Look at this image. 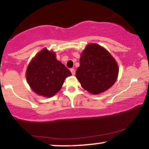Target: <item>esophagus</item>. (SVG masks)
<instances>
[{
  "instance_id": "esophagus-1",
  "label": "esophagus",
  "mask_w": 149,
  "mask_h": 149,
  "mask_svg": "<svg viewBox=\"0 0 149 149\" xmlns=\"http://www.w3.org/2000/svg\"><path fill=\"white\" fill-rule=\"evenodd\" d=\"M70 71H71V73H72V75H75V69H71Z\"/></svg>"
}]
</instances>
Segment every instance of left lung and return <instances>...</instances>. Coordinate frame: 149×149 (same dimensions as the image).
Returning a JSON list of instances; mask_svg holds the SVG:
<instances>
[{"label":"left lung","mask_w":149,"mask_h":149,"mask_svg":"<svg viewBox=\"0 0 149 149\" xmlns=\"http://www.w3.org/2000/svg\"><path fill=\"white\" fill-rule=\"evenodd\" d=\"M118 71L117 62L107 49L90 43L82 52L76 76L85 90L97 95L115 83Z\"/></svg>","instance_id":"obj_1"}]
</instances>
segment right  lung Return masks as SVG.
Listing matches in <instances>:
<instances>
[{
    "mask_svg": "<svg viewBox=\"0 0 149 149\" xmlns=\"http://www.w3.org/2000/svg\"><path fill=\"white\" fill-rule=\"evenodd\" d=\"M71 76L62 63L56 59L55 53L42 49L31 61L26 78L31 88L40 96H54L61 88L66 77Z\"/></svg>",
    "mask_w": 149,
    "mask_h": 149,
    "instance_id": "obj_1",
    "label": "right lung"
}]
</instances>
